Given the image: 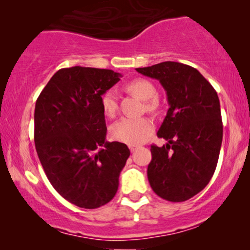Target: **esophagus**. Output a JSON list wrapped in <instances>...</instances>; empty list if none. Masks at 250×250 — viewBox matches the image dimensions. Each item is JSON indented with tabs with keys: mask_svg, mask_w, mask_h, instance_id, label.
<instances>
[{
	"mask_svg": "<svg viewBox=\"0 0 250 250\" xmlns=\"http://www.w3.org/2000/svg\"><path fill=\"white\" fill-rule=\"evenodd\" d=\"M128 148H129V150H131V151L133 152V151H135V150L139 148V146H135V145H129V146H128Z\"/></svg>",
	"mask_w": 250,
	"mask_h": 250,
	"instance_id": "34e87169",
	"label": "esophagus"
}]
</instances>
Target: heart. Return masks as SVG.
I'll return each mask as SVG.
<instances>
[{
    "mask_svg": "<svg viewBox=\"0 0 250 250\" xmlns=\"http://www.w3.org/2000/svg\"><path fill=\"white\" fill-rule=\"evenodd\" d=\"M129 92L142 100L146 101V108L148 111H155L158 107L155 85L145 78H138L127 85ZM102 110L109 117H112L117 110V97L114 91H108L102 95ZM153 129L151 119L141 118H122L116 122L110 128L111 138L126 145H140L149 138Z\"/></svg>",
    "mask_w": 250,
    "mask_h": 250,
    "instance_id": "obj_1",
    "label": "heart"
}]
</instances>
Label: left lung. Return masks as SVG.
Segmentation results:
<instances>
[{
  "label": "left lung",
  "instance_id": "1",
  "mask_svg": "<svg viewBox=\"0 0 250 250\" xmlns=\"http://www.w3.org/2000/svg\"><path fill=\"white\" fill-rule=\"evenodd\" d=\"M136 71L159 81L169 105L157 133L168 143L151 146L149 183L163 199L186 201L209 183L216 168L223 139L217 93L196 68L181 62L165 61Z\"/></svg>",
  "mask_w": 250,
  "mask_h": 250
}]
</instances>
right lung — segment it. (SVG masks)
I'll return each mask as SVG.
<instances>
[{
	"mask_svg": "<svg viewBox=\"0 0 250 250\" xmlns=\"http://www.w3.org/2000/svg\"><path fill=\"white\" fill-rule=\"evenodd\" d=\"M109 69L58 70L41 92L34 114L35 148L57 192L81 208L101 207L115 197L127 146L107 142L101 97L121 80Z\"/></svg>",
	"mask_w": 250,
	"mask_h": 250,
	"instance_id": "1",
	"label": "right lung"
}]
</instances>
